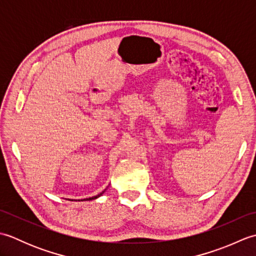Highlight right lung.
I'll use <instances>...</instances> for the list:
<instances>
[{
  "instance_id": "add662e5",
  "label": "right lung",
  "mask_w": 256,
  "mask_h": 256,
  "mask_svg": "<svg viewBox=\"0 0 256 256\" xmlns=\"http://www.w3.org/2000/svg\"><path fill=\"white\" fill-rule=\"evenodd\" d=\"M106 189H104V190H103V192H100L99 194H96V196H94V197H91V198H86V199H81V201H86V200H94V199H96V198H99L100 197V196H102L103 194H104L106 192Z\"/></svg>"
}]
</instances>
